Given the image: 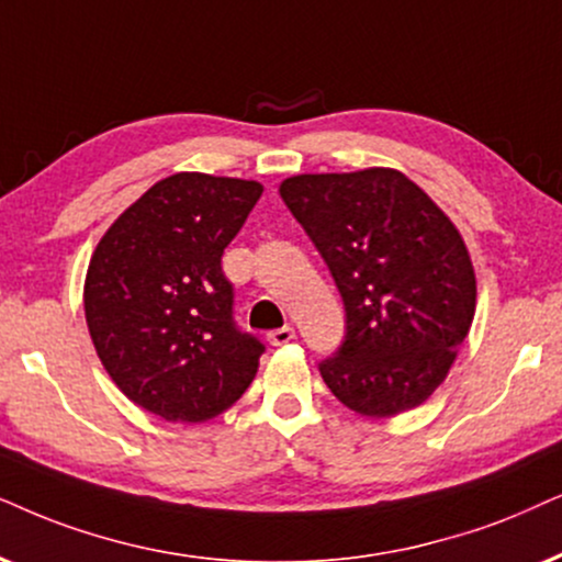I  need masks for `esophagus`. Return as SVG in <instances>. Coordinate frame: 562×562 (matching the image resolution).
I'll return each mask as SVG.
<instances>
[{"mask_svg": "<svg viewBox=\"0 0 562 562\" xmlns=\"http://www.w3.org/2000/svg\"><path fill=\"white\" fill-rule=\"evenodd\" d=\"M293 339H295V329H293V326H282V329H274V331L267 334V342L274 345V347L293 342Z\"/></svg>", "mask_w": 562, "mask_h": 562, "instance_id": "obj_1", "label": "esophagus"}]
</instances>
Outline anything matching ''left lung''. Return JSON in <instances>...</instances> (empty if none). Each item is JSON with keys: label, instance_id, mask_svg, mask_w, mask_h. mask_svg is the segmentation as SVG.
<instances>
[{"label": "left lung", "instance_id": "1", "mask_svg": "<svg viewBox=\"0 0 562 562\" xmlns=\"http://www.w3.org/2000/svg\"><path fill=\"white\" fill-rule=\"evenodd\" d=\"M280 196L342 295L345 342L318 371L345 407L392 417L449 375L477 303L457 225L394 168L303 173Z\"/></svg>", "mask_w": 562, "mask_h": 562}]
</instances>
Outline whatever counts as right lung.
<instances>
[{"label": "right lung", "mask_w": 562, "mask_h": 562, "mask_svg": "<svg viewBox=\"0 0 562 562\" xmlns=\"http://www.w3.org/2000/svg\"><path fill=\"white\" fill-rule=\"evenodd\" d=\"M259 181L173 173L116 217L92 251L85 318L122 392L168 423H204L254 381L265 345L233 322L223 251Z\"/></svg>", "instance_id": "add662e5"}]
</instances>
